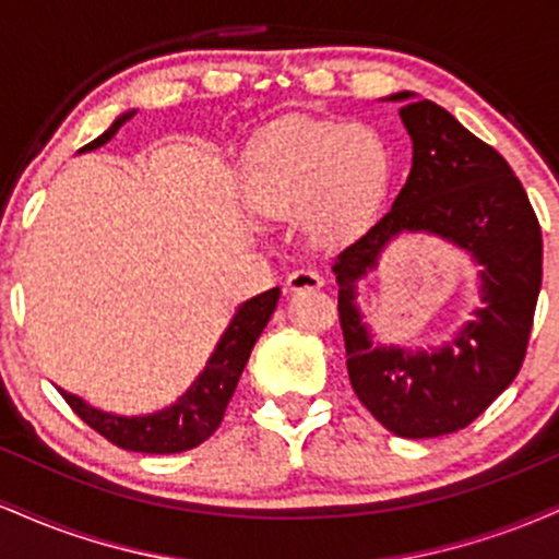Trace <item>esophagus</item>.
Listing matches in <instances>:
<instances>
[{
	"label": "esophagus",
	"instance_id": "obj_1",
	"mask_svg": "<svg viewBox=\"0 0 559 559\" xmlns=\"http://www.w3.org/2000/svg\"><path fill=\"white\" fill-rule=\"evenodd\" d=\"M325 284L323 273L312 271V267H301V271H294L286 278V288L288 292H316Z\"/></svg>",
	"mask_w": 559,
	"mask_h": 559
}]
</instances>
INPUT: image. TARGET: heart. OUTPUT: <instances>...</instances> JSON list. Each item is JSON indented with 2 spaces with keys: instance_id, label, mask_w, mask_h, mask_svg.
Here are the masks:
<instances>
[{
  "instance_id": "1",
  "label": "heart",
  "mask_w": 559,
  "mask_h": 559,
  "mask_svg": "<svg viewBox=\"0 0 559 559\" xmlns=\"http://www.w3.org/2000/svg\"><path fill=\"white\" fill-rule=\"evenodd\" d=\"M389 186V150L370 126L299 120L260 141L249 165V202L262 215L307 213L338 236L368 221Z\"/></svg>"
}]
</instances>
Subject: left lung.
<instances>
[{
  "label": "left lung",
  "instance_id": "8db88e82",
  "mask_svg": "<svg viewBox=\"0 0 559 559\" xmlns=\"http://www.w3.org/2000/svg\"><path fill=\"white\" fill-rule=\"evenodd\" d=\"M400 115L413 139L407 183L391 210L342 249L333 273L357 400L391 433L431 439L471 426L515 381L542 288V226L507 159L444 107L420 99ZM402 229L441 235L481 265V305L436 353L373 347L354 305V284Z\"/></svg>",
  "mask_w": 559,
  "mask_h": 559
}]
</instances>
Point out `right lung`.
I'll use <instances>...</instances> for the list:
<instances>
[{"mask_svg": "<svg viewBox=\"0 0 559 559\" xmlns=\"http://www.w3.org/2000/svg\"><path fill=\"white\" fill-rule=\"evenodd\" d=\"M131 118L133 112L120 115L99 139L81 146V152L107 144L118 133V128ZM278 297L281 288L275 286L271 292L258 294L254 299L243 301L239 312L230 320L226 333H223L221 344L215 346L207 368L191 383V389L186 391L181 400L170 404L168 409H159L155 415H144V418H120V415L88 407L79 396L60 389L62 400L70 404V409L88 428H94L96 433L105 436L115 447L128 449V452L176 454L186 452V449H194L202 441H207L217 431V426H221L230 396L236 391V383H239L243 373V365H247L249 355H252V346L260 338L262 329L271 320L275 305H278Z\"/></svg>", "mask_w": 559, "mask_h": 559, "instance_id": "obj_1", "label": "right lung"}]
</instances>
